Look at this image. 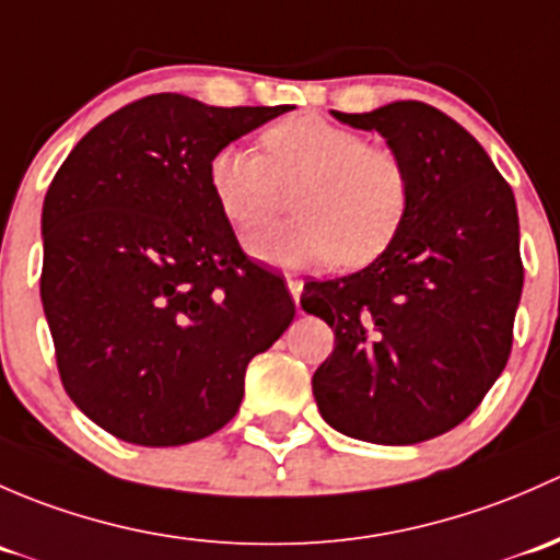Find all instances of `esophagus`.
<instances>
[{"label": "esophagus", "instance_id": "esophagus-1", "mask_svg": "<svg viewBox=\"0 0 560 560\" xmlns=\"http://www.w3.org/2000/svg\"><path fill=\"white\" fill-rule=\"evenodd\" d=\"M285 282H288V291H291L293 302L299 304V296H302V288H304V282L299 280V278H285Z\"/></svg>", "mask_w": 560, "mask_h": 560}]
</instances>
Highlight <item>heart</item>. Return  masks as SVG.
<instances>
[{"label":"heart","instance_id":"b5f03b06","mask_svg":"<svg viewBox=\"0 0 560 560\" xmlns=\"http://www.w3.org/2000/svg\"><path fill=\"white\" fill-rule=\"evenodd\" d=\"M207 186L242 240L272 226L291 194L296 221L250 242L258 258L275 264L364 267L390 245L409 207L399 155L320 115L272 124L261 153L218 148L207 161Z\"/></svg>","mask_w":560,"mask_h":560}]
</instances>
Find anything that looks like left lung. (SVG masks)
<instances>
[{
	"instance_id": "obj_1",
	"label": "left lung",
	"mask_w": 560,
	"mask_h": 560,
	"mask_svg": "<svg viewBox=\"0 0 560 560\" xmlns=\"http://www.w3.org/2000/svg\"><path fill=\"white\" fill-rule=\"evenodd\" d=\"M334 118L388 140L409 207L366 269L304 288L302 307L334 328L313 394L342 434L415 445L469 418L510 359L523 291L515 196L480 142L425 102Z\"/></svg>"
}]
</instances>
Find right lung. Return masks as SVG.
<instances>
[{
  "label": "right lung",
  "instance_id": "obj_1",
  "mask_svg": "<svg viewBox=\"0 0 560 560\" xmlns=\"http://www.w3.org/2000/svg\"><path fill=\"white\" fill-rule=\"evenodd\" d=\"M291 109L153 94L96 124L43 205L45 318L69 399L118 440L172 447L237 415L245 369L296 315L207 186L218 148Z\"/></svg>",
  "mask_w": 560,
  "mask_h": 560
}]
</instances>
